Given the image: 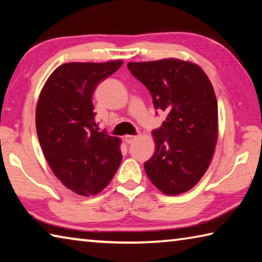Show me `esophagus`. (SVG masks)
<instances>
[{"label":"esophagus","mask_w":262,"mask_h":262,"mask_svg":"<svg viewBox=\"0 0 262 262\" xmlns=\"http://www.w3.org/2000/svg\"><path fill=\"white\" fill-rule=\"evenodd\" d=\"M136 139H137V136H135V135H126L125 136V141L127 142L128 144L133 143V142H134Z\"/></svg>","instance_id":"obj_1"}]
</instances>
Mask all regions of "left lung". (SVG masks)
Here are the masks:
<instances>
[{"mask_svg":"<svg viewBox=\"0 0 262 262\" xmlns=\"http://www.w3.org/2000/svg\"><path fill=\"white\" fill-rule=\"evenodd\" d=\"M127 67L151 94L155 108L166 113L163 125L152 130L156 149L144 163L145 173L164 194L187 192L214 155L219 132L214 88L192 62L164 59L129 62Z\"/></svg>","mask_w":262,"mask_h":262,"instance_id":"1","label":"left lung"}]
</instances>
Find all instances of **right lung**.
Masks as SVG:
<instances>
[{
  "label": "right lung",
  "mask_w": 262,
  "mask_h": 262,
  "mask_svg": "<svg viewBox=\"0 0 262 262\" xmlns=\"http://www.w3.org/2000/svg\"><path fill=\"white\" fill-rule=\"evenodd\" d=\"M121 64L64 63L48 77L39 96L35 127L42 152L56 178L83 196L103 190L120 166V140L96 128L92 95Z\"/></svg>",
  "instance_id": "1"
}]
</instances>
